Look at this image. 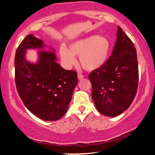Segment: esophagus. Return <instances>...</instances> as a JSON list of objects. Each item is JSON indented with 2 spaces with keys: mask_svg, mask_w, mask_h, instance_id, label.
Returning <instances> with one entry per match:
<instances>
[{
  "mask_svg": "<svg viewBox=\"0 0 155 155\" xmlns=\"http://www.w3.org/2000/svg\"><path fill=\"white\" fill-rule=\"evenodd\" d=\"M83 78H84V75H82V74H78V79L81 80V79H83Z\"/></svg>",
  "mask_w": 155,
  "mask_h": 155,
  "instance_id": "1",
  "label": "esophagus"
}]
</instances>
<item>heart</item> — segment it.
Listing matches in <instances>:
<instances>
[{"label": "heart", "mask_w": 155, "mask_h": 155, "mask_svg": "<svg viewBox=\"0 0 155 155\" xmlns=\"http://www.w3.org/2000/svg\"><path fill=\"white\" fill-rule=\"evenodd\" d=\"M109 40L102 35H92L79 39L70 44L68 49L60 48L61 60L68 67L76 63L75 56H79V63L84 69L94 71L104 65L109 54Z\"/></svg>", "instance_id": "obj_1"}]
</instances>
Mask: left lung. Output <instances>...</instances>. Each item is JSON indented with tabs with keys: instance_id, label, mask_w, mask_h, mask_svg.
Here are the masks:
<instances>
[{
	"instance_id": "1",
	"label": "left lung",
	"mask_w": 155,
	"mask_h": 155,
	"mask_svg": "<svg viewBox=\"0 0 155 155\" xmlns=\"http://www.w3.org/2000/svg\"><path fill=\"white\" fill-rule=\"evenodd\" d=\"M111 55L103 66L89 75L92 98L101 114L117 117L130 107L136 95L138 65L136 48L118 27Z\"/></svg>"
}]
</instances>
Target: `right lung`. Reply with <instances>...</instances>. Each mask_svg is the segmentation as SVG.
I'll return each mask as SVG.
<instances>
[{
  "mask_svg": "<svg viewBox=\"0 0 155 155\" xmlns=\"http://www.w3.org/2000/svg\"><path fill=\"white\" fill-rule=\"evenodd\" d=\"M44 47L43 41L32 34L19 44L15 59L16 87L31 113L43 120L56 121L66 113L78 83L77 73L63 69L49 51H39L37 63L27 61L26 49Z\"/></svg>",
  "mask_w": 155,
  "mask_h": 155,
  "instance_id": "add662e5",
  "label": "right lung"
}]
</instances>
